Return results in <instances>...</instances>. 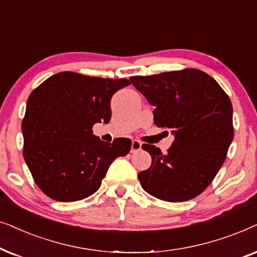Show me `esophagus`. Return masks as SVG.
I'll return each mask as SVG.
<instances>
[{
	"mask_svg": "<svg viewBox=\"0 0 257 257\" xmlns=\"http://www.w3.org/2000/svg\"><path fill=\"white\" fill-rule=\"evenodd\" d=\"M141 146L142 143L138 141V140H133L132 141V149H131V153L134 154L136 152H139V150H141Z\"/></svg>",
	"mask_w": 257,
	"mask_h": 257,
	"instance_id": "esophagus-1",
	"label": "esophagus"
}]
</instances>
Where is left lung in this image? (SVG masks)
Wrapping results in <instances>:
<instances>
[{
    "instance_id": "1",
    "label": "left lung",
    "mask_w": 257,
    "mask_h": 257,
    "mask_svg": "<svg viewBox=\"0 0 257 257\" xmlns=\"http://www.w3.org/2000/svg\"><path fill=\"white\" fill-rule=\"evenodd\" d=\"M131 82L155 107L154 123L175 138L167 154L142 146L152 156V166L138 175L142 188L168 202L196 197L216 176L234 138L228 95L198 69L132 76Z\"/></svg>"
}]
</instances>
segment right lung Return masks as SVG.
<instances>
[{
    "mask_svg": "<svg viewBox=\"0 0 257 257\" xmlns=\"http://www.w3.org/2000/svg\"><path fill=\"white\" fill-rule=\"evenodd\" d=\"M129 84L125 78L63 71L30 94L22 121L23 157L47 196L60 202L90 196L112 161L129 153V139L108 143L93 135L95 123L110 121L112 95Z\"/></svg>",
    "mask_w": 257,
    "mask_h": 257,
    "instance_id": "obj_1",
    "label": "right lung"
}]
</instances>
